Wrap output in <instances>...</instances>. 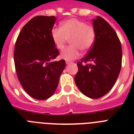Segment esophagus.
<instances>
[{
  "mask_svg": "<svg viewBox=\"0 0 134 134\" xmlns=\"http://www.w3.org/2000/svg\"><path fill=\"white\" fill-rule=\"evenodd\" d=\"M70 63H71V61H68V60L66 61V64H67H67H70Z\"/></svg>",
  "mask_w": 134,
  "mask_h": 134,
  "instance_id": "esophagus-1",
  "label": "esophagus"
}]
</instances>
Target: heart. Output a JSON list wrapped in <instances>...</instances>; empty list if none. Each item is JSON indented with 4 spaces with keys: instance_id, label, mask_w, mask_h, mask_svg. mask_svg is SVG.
<instances>
[{
    "instance_id": "b5f03b06",
    "label": "heart",
    "mask_w": 134,
    "mask_h": 134,
    "mask_svg": "<svg viewBox=\"0 0 134 134\" xmlns=\"http://www.w3.org/2000/svg\"><path fill=\"white\" fill-rule=\"evenodd\" d=\"M51 37L55 45L59 49H63L70 40L71 45L61 52L60 57L71 60L80 56L81 50L87 51L92 46L95 39V31L91 25L72 18L63 21L61 28H53Z\"/></svg>"
}]
</instances>
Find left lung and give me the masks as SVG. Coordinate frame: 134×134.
<instances>
[{
  "label": "left lung",
  "mask_w": 134,
  "mask_h": 134,
  "mask_svg": "<svg viewBox=\"0 0 134 134\" xmlns=\"http://www.w3.org/2000/svg\"><path fill=\"white\" fill-rule=\"evenodd\" d=\"M95 40L85 57L77 63L79 71L74 77L80 91L98 99L110 91L122 67V51L114 29L103 18L92 20Z\"/></svg>",
  "instance_id": "1"
}]
</instances>
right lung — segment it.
I'll use <instances>...</instances> for the list:
<instances>
[{
    "label": "right lung",
    "instance_id": "obj_1",
    "mask_svg": "<svg viewBox=\"0 0 134 134\" xmlns=\"http://www.w3.org/2000/svg\"><path fill=\"white\" fill-rule=\"evenodd\" d=\"M56 18L37 16L21 30L14 59L20 83L34 99L44 100L53 94L65 67V60L53 61L59 55L51 31Z\"/></svg>",
    "mask_w": 134,
    "mask_h": 134
}]
</instances>
